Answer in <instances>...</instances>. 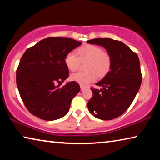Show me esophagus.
Listing matches in <instances>:
<instances>
[{
  "instance_id": "34e87169",
  "label": "esophagus",
  "mask_w": 160,
  "mask_h": 160,
  "mask_svg": "<svg viewBox=\"0 0 160 160\" xmlns=\"http://www.w3.org/2000/svg\"><path fill=\"white\" fill-rule=\"evenodd\" d=\"M85 88H86V87H85V86L80 85V89H81V90H85Z\"/></svg>"
}]
</instances>
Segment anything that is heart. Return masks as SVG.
I'll return each instance as SVG.
<instances>
[{"label":"heart","instance_id":"heart-1","mask_svg":"<svg viewBox=\"0 0 160 160\" xmlns=\"http://www.w3.org/2000/svg\"><path fill=\"white\" fill-rule=\"evenodd\" d=\"M79 57L73 51H70L65 57V63L68 68L75 71L78 69L81 61H88L86 72H78L70 75V79L81 85H88L94 82L97 76L104 77L112 67V57L102 48L95 45H85L78 48Z\"/></svg>","mask_w":160,"mask_h":160}]
</instances>
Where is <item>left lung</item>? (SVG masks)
<instances>
[{"instance_id":"left-lung-1","label":"left lung","mask_w":160,"mask_h":160,"mask_svg":"<svg viewBox=\"0 0 160 160\" xmlns=\"http://www.w3.org/2000/svg\"><path fill=\"white\" fill-rule=\"evenodd\" d=\"M87 42L102 46L112 57L109 72L95 84L102 88H91L93 95L88 103L89 111L96 118L112 120L128 109L139 90L142 75L138 56L123 42L109 38Z\"/></svg>"}]
</instances>
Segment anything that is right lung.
Here are the masks:
<instances>
[{
    "mask_svg": "<svg viewBox=\"0 0 160 160\" xmlns=\"http://www.w3.org/2000/svg\"><path fill=\"white\" fill-rule=\"evenodd\" d=\"M81 43L70 38H46L24 53L16 72V82L32 114L53 121L68 112L72 99L80 88L74 81L61 87L69 75L65 57Z\"/></svg>",
    "mask_w": 160,
    "mask_h": 160,
    "instance_id": "1",
    "label": "right lung"
}]
</instances>
